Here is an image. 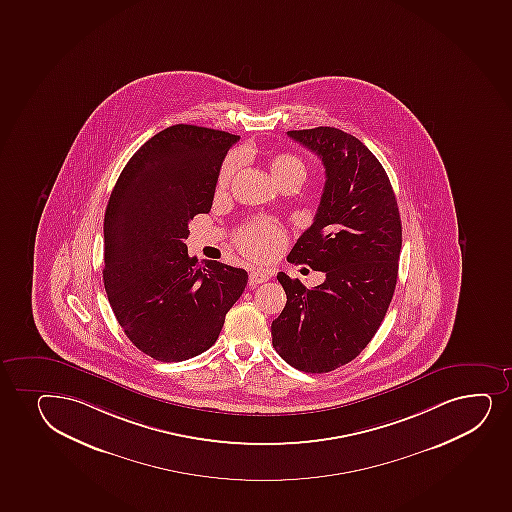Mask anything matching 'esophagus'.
<instances>
[{
    "mask_svg": "<svg viewBox=\"0 0 512 512\" xmlns=\"http://www.w3.org/2000/svg\"><path fill=\"white\" fill-rule=\"evenodd\" d=\"M270 280V275H268V271L265 270H253L249 273V285H259V283H265Z\"/></svg>",
    "mask_w": 512,
    "mask_h": 512,
    "instance_id": "obj_1",
    "label": "esophagus"
}]
</instances>
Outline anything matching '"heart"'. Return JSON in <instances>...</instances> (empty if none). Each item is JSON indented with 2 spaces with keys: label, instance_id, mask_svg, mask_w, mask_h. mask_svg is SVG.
I'll list each match as a JSON object with an SVG mask.
<instances>
[{
  "label": "heart",
  "instance_id": "1",
  "mask_svg": "<svg viewBox=\"0 0 512 512\" xmlns=\"http://www.w3.org/2000/svg\"><path fill=\"white\" fill-rule=\"evenodd\" d=\"M239 167V155L230 153L225 157L220 165L217 177L218 191H224L230 184V179L234 176ZM270 171L275 177V181L280 183L288 177H297L300 181L306 179V164L304 160L292 155V153H278L270 159ZM285 235L280 225L271 220V218H256L253 222L244 225L237 235H235V244L241 249L242 253L254 259H265L271 254L277 253L283 246Z\"/></svg>",
  "mask_w": 512,
  "mask_h": 512
}]
</instances>
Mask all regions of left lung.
Here are the masks:
<instances>
[{
  "instance_id": "1",
  "label": "left lung",
  "mask_w": 512,
  "mask_h": 512,
  "mask_svg": "<svg viewBox=\"0 0 512 512\" xmlns=\"http://www.w3.org/2000/svg\"><path fill=\"white\" fill-rule=\"evenodd\" d=\"M287 135L326 171L318 213L287 259L326 280L306 288L278 273L287 304L271 338L292 367L323 374L352 362L381 326L398 280L401 218L388 174L359 138L329 126Z\"/></svg>"
}]
</instances>
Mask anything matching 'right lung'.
<instances>
[{
	"mask_svg": "<svg viewBox=\"0 0 512 512\" xmlns=\"http://www.w3.org/2000/svg\"><path fill=\"white\" fill-rule=\"evenodd\" d=\"M239 136L193 124L160 131L136 150L104 217V287L138 350L183 362L217 341L246 270L189 258L188 225L212 208L218 171Z\"/></svg>",
	"mask_w": 512,
	"mask_h": 512,
	"instance_id": "obj_1",
	"label": "right lung"
}]
</instances>
